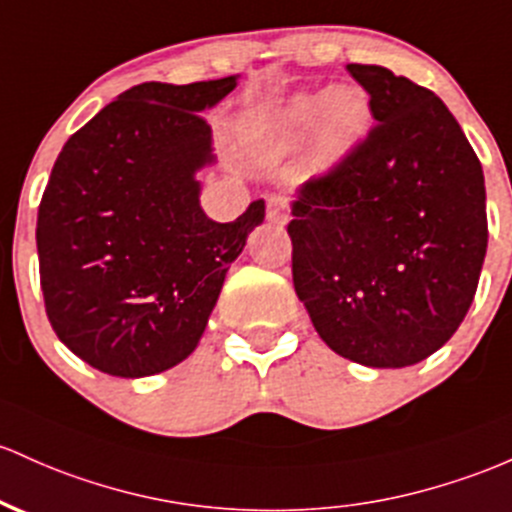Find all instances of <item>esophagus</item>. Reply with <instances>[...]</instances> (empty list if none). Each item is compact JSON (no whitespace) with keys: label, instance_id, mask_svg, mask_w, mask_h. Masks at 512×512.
I'll list each match as a JSON object with an SVG mask.
<instances>
[{"label":"esophagus","instance_id":"34e87169","mask_svg":"<svg viewBox=\"0 0 512 512\" xmlns=\"http://www.w3.org/2000/svg\"><path fill=\"white\" fill-rule=\"evenodd\" d=\"M267 221L269 223H279L284 226L289 221V206H286V196L282 194H272L267 199Z\"/></svg>","mask_w":512,"mask_h":512}]
</instances>
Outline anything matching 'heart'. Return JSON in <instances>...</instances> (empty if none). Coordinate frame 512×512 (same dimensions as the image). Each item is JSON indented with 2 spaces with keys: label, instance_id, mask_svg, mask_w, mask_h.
Returning a JSON list of instances; mask_svg holds the SVG:
<instances>
[{
  "label": "heart",
  "instance_id": "heart-1",
  "mask_svg": "<svg viewBox=\"0 0 512 512\" xmlns=\"http://www.w3.org/2000/svg\"><path fill=\"white\" fill-rule=\"evenodd\" d=\"M372 106L367 94L355 87L325 89L299 94L277 116L279 136L299 140L316 128V145L323 160L338 162L350 157L367 138Z\"/></svg>",
  "mask_w": 512,
  "mask_h": 512
}]
</instances>
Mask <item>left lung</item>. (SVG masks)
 <instances>
[{"mask_svg": "<svg viewBox=\"0 0 512 512\" xmlns=\"http://www.w3.org/2000/svg\"><path fill=\"white\" fill-rule=\"evenodd\" d=\"M376 128L291 201V272L320 340L350 362L401 369L457 333L488 226L481 162L437 94L379 65H347Z\"/></svg>", "mask_w": 512, "mask_h": 512, "instance_id": "8db88e82", "label": "left lung"}]
</instances>
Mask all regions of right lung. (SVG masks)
Returning a JSON list of instances; mask_svg holds the SVG:
<instances>
[{"instance_id":"add662e5","label":"right lung","mask_w":512,"mask_h":512,"mask_svg":"<svg viewBox=\"0 0 512 512\" xmlns=\"http://www.w3.org/2000/svg\"><path fill=\"white\" fill-rule=\"evenodd\" d=\"M238 77L136 84L55 160L36 226L43 299L60 342L99 372L140 379L192 355L265 221V201L233 223L211 221L199 201L196 174L216 165L201 114Z\"/></svg>"}]
</instances>
